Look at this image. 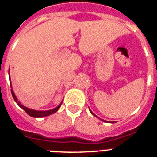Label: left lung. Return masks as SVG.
<instances>
[{"instance_id": "obj_1", "label": "left lung", "mask_w": 157, "mask_h": 157, "mask_svg": "<svg viewBox=\"0 0 157 157\" xmlns=\"http://www.w3.org/2000/svg\"><path fill=\"white\" fill-rule=\"evenodd\" d=\"M90 112H91V114H92V115H93V116H96V117H97V118H99V117H98V116H96V115H95V114H94V112H92V111H91V110H90ZM100 120H101V121H103V122H107V123H114V122H109V121H106V120H102V119H100Z\"/></svg>"}]
</instances>
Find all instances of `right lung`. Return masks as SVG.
<instances>
[{"mask_svg": "<svg viewBox=\"0 0 157 157\" xmlns=\"http://www.w3.org/2000/svg\"><path fill=\"white\" fill-rule=\"evenodd\" d=\"M9 80H10V82H11L10 75H9ZM10 85H11V88H12V82L10 83ZM12 97H13L14 100H15V101H16V103H17V105H19V106L20 107L21 109H23L25 112H27L29 116H30L31 117H34V118L45 117V116H50V115L53 114V113H55V112H57L58 109H59V108H60V106H61L62 102H63V101H62L61 103L59 104L57 107H56L55 109H50V110H47V111H37V110H34V109H29V108H27V107H26V106H24L23 105H22V104L20 103V101L18 100L17 97L16 96V94H15V93H14V91L12 89Z\"/></svg>", "mask_w": 157, "mask_h": 157, "instance_id": "add662e5", "label": "right lung"}]
</instances>
